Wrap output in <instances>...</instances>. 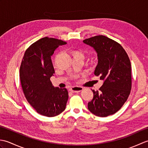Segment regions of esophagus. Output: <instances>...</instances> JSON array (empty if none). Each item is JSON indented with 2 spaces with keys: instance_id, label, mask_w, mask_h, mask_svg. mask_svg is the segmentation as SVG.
I'll list each match as a JSON object with an SVG mask.
<instances>
[{
  "instance_id": "1",
  "label": "esophagus",
  "mask_w": 148,
  "mask_h": 148,
  "mask_svg": "<svg viewBox=\"0 0 148 148\" xmlns=\"http://www.w3.org/2000/svg\"><path fill=\"white\" fill-rule=\"evenodd\" d=\"M83 90V88L82 87L80 86H72V88H71L70 91L72 92V93H77L81 91H82Z\"/></svg>"
}]
</instances>
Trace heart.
I'll return each instance as SVG.
<instances>
[{
	"label": "heart",
	"instance_id": "b5f03b06",
	"mask_svg": "<svg viewBox=\"0 0 148 148\" xmlns=\"http://www.w3.org/2000/svg\"><path fill=\"white\" fill-rule=\"evenodd\" d=\"M75 55H81V56H83V55L81 54V53H79V52H76V53H75Z\"/></svg>",
	"mask_w": 148,
	"mask_h": 148
}]
</instances>
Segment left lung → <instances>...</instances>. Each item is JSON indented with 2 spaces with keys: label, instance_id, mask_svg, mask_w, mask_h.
<instances>
[{
  "label": "left lung",
  "instance_id": "8db88e82",
  "mask_svg": "<svg viewBox=\"0 0 148 148\" xmlns=\"http://www.w3.org/2000/svg\"><path fill=\"white\" fill-rule=\"evenodd\" d=\"M97 55L94 74L103 81L99 90H92L93 97L88 109L95 116L106 117L114 114L127 101L132 87L131 64L123 48L104 36L83 40Z\"/></svg>",
  "mask_w": 148,
  "mask_h": 148
}]
</instances>
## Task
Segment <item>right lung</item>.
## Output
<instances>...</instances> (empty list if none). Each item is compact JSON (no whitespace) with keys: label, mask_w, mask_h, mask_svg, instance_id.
Wrapping results in <instances>:
<instances>
[{"label":"right lung","mask_w":148,"mask_h":148,"mask_svg":"<svg viewBox=\"0 0 148 148\" xmlns=\"http://www.w3.org/2000/svg\"><path fill=\"white\" fill-rule=\"evenodd\" d=\"M66 42L44 37L28 48L20 69L21 84L27 101L40 114L53 117L64 111L69 99L66 88L54 87L50 77L55 70L51 56Z\"/></svg>","instance_id":"obj_1"}]
</instances>
